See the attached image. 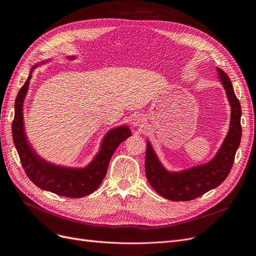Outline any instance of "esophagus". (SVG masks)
I'll list each match as a JSON object with an SVG mask.
<instances>
[{
  "mask_svg": "<svg viewBox=\"0 0 256 256\" xmlns=\"http://www.w3.org/2000/svg\"><path fill=\"white\" fill-rule=\"evenodd\" d=\"M143 124H144V118L142 116H136L135 118H134L132 124L135 126H141Z\"/></svg>",
  "mask_w": 256,
  "mask_h": 256,
  "instance_id": "34e87169",
  "label": "esophagus"
}]
</instances>
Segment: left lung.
<instances>
[{
	"mask_svg": "<svg viewBox=\"0 0 256 256\" xmlns=\"http://www.w3.org/2000/svg\"><path fill=\"white\" fill-rule=\"evenodd\" d=\"M228 100L232 106L230 128L217 156L206 165L197 166L180 173H170L164 169L147 142L145 156L146 178L154 190L172 201H189L221 184L230 174L242 136L240 104L230 82V78L217 68Z\"/></svg>",
	"mask_w": 256,
	"mask_h": 256,
	"instance_id": "left-lung-1",
	"label": "left lung"
}]
</instances>
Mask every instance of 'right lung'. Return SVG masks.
Wrapping results in <instances>:
<instances>
[{"mask_svg":"<svg viewBox=\"0 0 256 256\" xmlns=\"http://www.w3.org/2000/svg\"><path fill=\"white\" fill-rule=\"evenodd\" d=\"M30 78L31 74L18 93L14 104V118L12 121L13 142L26 176L40 189L64 197L80 198L93 193L106 176L112 154L118 145L132 135L130 130L128 126L112 130L106 136L100 154L85 169H67L44 162L26 142L24 132L22 102L29 87Z\"/></svg>","mask_w":256,"mask_h":256,"instance_id":"right-lung-1","label":"right lung"}]
</instances>
